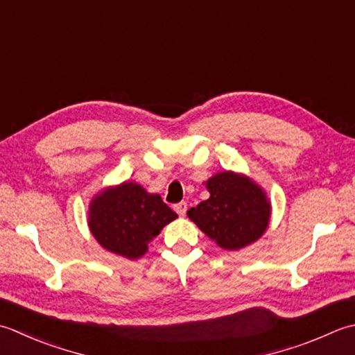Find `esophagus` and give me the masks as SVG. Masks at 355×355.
Returning <instances> with one entry per match:
<instances>
[{
    "instance_id": "obj_1",
    "label": "esophagus",
    "mask_w": 355,
    "mask_h": 355,
    "mask_svg": "<svg viewBox=\"0 0 355 355\" xmlns=\"http://www.w3.org/2000/svg\"><path fill=\"white\" fill-rule=\"evenodd\" d=\"M173 209H175V212L180 215V217H184L186 211H187V203H184V201H182V203H178V205L173 206Z\"/></svg>"
}]
</instances>
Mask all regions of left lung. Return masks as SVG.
<instances>
[{
    "mask_svg": "<svg viewBox=\"0 0 355 355\" xmlns=\"http://www.w3.org/2000/svg\"><path fill=\"white\" fill-rule=\"evenodd\" d=\"M211 197L187 211L207 237L227 251L251 245L266 231L270 205L259 186L234 172H221L206 183Z\"/></svg>",
    "mask_w": 355,
    "mask_h": 355,
    "instance_id": "obj_1",
    "label": "left lung"
}]
</instances>
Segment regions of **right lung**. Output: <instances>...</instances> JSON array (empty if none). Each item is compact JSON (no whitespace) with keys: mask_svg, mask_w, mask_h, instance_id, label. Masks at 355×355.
<instances>
[{"mask_svg":"<svg viewBox=\"0 0 355 355\" xmlns=\"http://www.w3.org/2000/svg\"><path fill=\"white\" fill-rule=\"evenodd\" d=\"M175 218L158 193L130 182L101 192L89 209V227L96 241L130 260L148 251V243Z\"/></svg>","mask_w":355,"mask_h":355,"instance_id":"1","label":"right lung"}]
</instances>
